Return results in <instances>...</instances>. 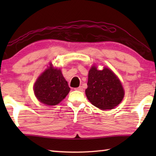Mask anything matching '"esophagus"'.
Here are the masks:
<instances>
[{
  "label": "esophagus",
  "mask_w": 156,
  "mask_h": 156,
  "mask_svg": "<svg viewBox=\"0 0 156 156\" xmlns=\"http://www.w3.org/2000/svg\"><path fill=\"white\" fill-rule=\"evenodd\" d=\"M75 90H77V91H82L83 90V87H82L80 86V87H79L76 88V89H75Z\"/></svg>",
  "instance_id": "1"
}]
</instances>
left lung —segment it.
<instances>
[{"label":"left lung","instance_id":"obj_1","mask_svg":"<svg viewBox=\"0 0 156 156\" xmlns=\"http://www.w3.org/2000/svg\"><path fill=\"white\" fill-rule=\"evenodd\" d=\"M87 98L101 110L112 109L122 101L125 91L120 80L110 69L98 70L93 65L89 71Z\"/></svg>","mask_w":156,"mask_h":156}]
</instances>
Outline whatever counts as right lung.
Wrapping results in <instances>:
<instances>
[{
    "label": "right lung",
    "mask_w": 156,
    "mask_h": 156,
    "mask_svg": "<svg viewBox=\"0 0 156 156\" xmlns=\"http://www.w3.org/2000/svg\"><path fill=\"white\" fill-rule=\"evenodd\" d=\"M69 91L70 88L63 77L61 70L54 68L51 63L37 78L34 86L36 98L47 106L59 104Z\"/></svg>",
    "instance_id": "obj_1"
}]
</instances>
